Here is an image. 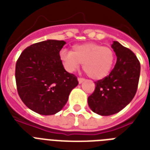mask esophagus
<instances>
[{
  "mask_svg": "<svg viewBox=\"0 0 150 150\" xmlns=\"http://www.w3.org/2000/svg\"><path fill=\"white\" fill-rule=\"evenodd\" d=\"M78 81H79V83L81 84V83H82V82H84L85 79H83V78H79V79H78Z\"/></svg>",
  "mask_w": 150,
  "mask_h": 150,
  "instance_id": "obj_1",
  "label": "esophagus"
}]
</instances>
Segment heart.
Wrapping results in <instances>:
<instances>
[{"mask_svg":"<svg viewBox=\"0 0 150 150\" xmlns=\"http://www.w3.org/2000/svg\"><path fill=\"white\" fill-rule=\"evenodd\" d=\"M60 59L68 72H74L83 63V70L93 79H103L109 75L114 61V50L98 43L73 46L72 50H62Z\"/></svg>","mask_w":150,"mask_h":150,"instance_id":"heart-1","label":"heart"}]
</instances>
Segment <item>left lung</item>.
Returning a JSON list of instances; mask_svg holds the SVG:
<instances>
[{"mask_svg": "<svg viewBox=\"0 0 150 150\" xmlns=\"http://www.w3.org/2000/svg\"><path fill=\"white\" fill-rule=\"evenodd\" d=\"M117 62L109 75L95 82L96 88L88 97L90 109L102 116L121 111L134 98L140 76V63L137 57L117 41L111 45Z\"/></svg>", "mask_w": 150, "mask_h": 150, "instance_id": "1", "label": "left lung"}]
</instances>
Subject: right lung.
Listing matches in <instances>:
<instances>
[{
	"label": "right lung",
	"mask_w": 150,
	"mask_h": 150,
	"mask_svg": "<svg viewBox=\"0 0 150 150\" xmlns=\"http://www.w3.org/2000/svg\"><path fill=\"white\" fill-rule=\"evenodd\" d=\"M63 40H48L25 49L15 65L18 93L27 107L42 115L59 112L79 84L60 59Z\"/></svg>",
	"instance_id": "add662e5"
}]
</instances>
